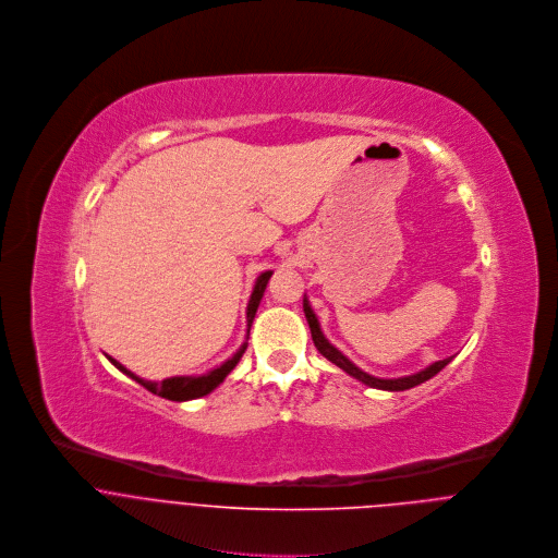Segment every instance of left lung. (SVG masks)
<instances>
[{
    "label": "left lung",
    "mask_w": 558,
    "mask_h": 558,
    "mask_svg": "<svg viewBox=\"0 0 558 558\" xmlns=\"http://www.w3.org/2000/svg\"><path fill=\"white\" fill-rule=\"evenodd\" d=\"M303 312H305V318H307V323H310L312 341H314L316 350H318L327 361H331L333 365H339L343 372H348L350 376H354L356 380H361V383H365V385H369V387H376V389H387V391H404V389H411V387H415V385H420V383L433 378L437 372H441L444 367H447V365L453 361V356H451V359H444V361H437V363H433L430 367H426L424 372L413 374V376H404V378H393V380L374 378V376L365 374L363 369H359V367H356L350 359H345L337 348L327 343V339L323 337V331H320V327H318V320H316L312 307L307 305V301H303Z\"/></svg>",
    "instance_id": "8db88e82"
}]
</instances>
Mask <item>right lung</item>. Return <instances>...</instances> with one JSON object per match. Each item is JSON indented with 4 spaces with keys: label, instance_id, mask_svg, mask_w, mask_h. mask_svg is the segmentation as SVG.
<instances>
[{
    "label": "right lung",
    "instance_id": "right-lung-1",
    "mask_svg": "<svg viewBox=\"0 0 558 558\" xmlns=\"http://www.w3.org/2000/svg\"><path fill=\"white\" fill-rule=\"evenodd\" d=\"M270 275H272V272L268 270V272H264V275L257 279V286H255V290H253V296H251V301H248V312H246L248 329H251V323H253V318H255V312H257V307H259V301H262V296H264V290H266V286H268ZM244 350H246V345H244L231 361H227L225 365L213 369V372H208V374H204V376H197V378H193V376H180V378H167V380H162V383L143 380V378L134 376L132 372H128V369H125L121 363H117L114 359H109V361L114 363L123 374H128L130 378H134L138 385H143L147 391H151V393H156V396H160V398H167V400H178V402H182V400H193V398H199V396H206L208 391H213L221 380H225V378L233 372V367L240 363Z\"/></svg>",
    "mask_w": 558,
    "mask_h": 558
}]
</instances>
